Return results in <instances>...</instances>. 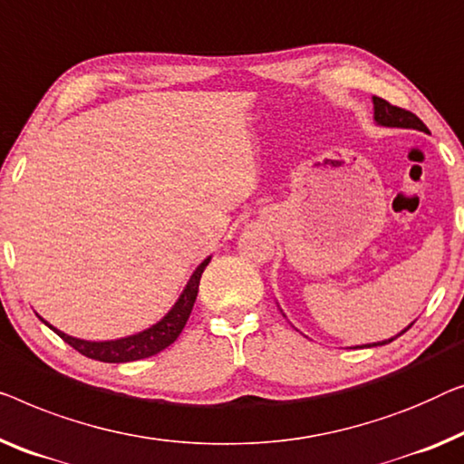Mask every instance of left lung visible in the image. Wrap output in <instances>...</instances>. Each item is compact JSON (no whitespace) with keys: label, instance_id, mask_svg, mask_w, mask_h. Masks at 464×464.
<instances>
[{"label":"left lung","instance_id":"left-lung-1","mask_svg":"<svg viewBox=\"0 0 464 464\" xmlns=\"http://www.w3.org/2000/svg\"><path fill=\"white\" fill-rule=\"evenodd\" d=\"M372 106H374V123L381 125V127H400V130H419V131H425L429 133L427 125L422 123V121L412 115L411 111H404V109H398V106L389 104L387 100H382L379 96H372ZM282 312V310H280ZM285 315V314H282ZM412 326V322L408 324L404 331L395 334V337L392 339H385V341H377V343H366V345H355V347H377V345H387L392 343V341H395L400 337V334H404L408 328Z\"/></svg>","mask_w":464,"mask_h":464}]
</instances>
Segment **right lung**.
I'll return each mask as SVG.
<instances>
[{
    "label": "right lung",
    "mask_w": 464,
    "mask_h": 464,
    "mask_svg": "<svg viewBox=\"0 0 464 464\" xmlns=\"http://www.w3.org/2000/svg\"><path fill=\"white\" fill-rule=\"evenodd\" d=\"M209 261H211V255L200 261L197 270L192 272L190 280L186 282L182 295H179L176 304H173L171 310L167 312L163 318L154 322L152 326L144 328V331L130 334V337L111 339V341H85V339L71 337V334L58 331L56 326H52L48 320L42 318V315H39V320H42L45 326H50L52 331L56 333L60 339L66 341L71 347H75L79 353H83L85 358L109 362V364H121V362H136V360L150 358V355L163 352L165 347H169L173 341L179 337V333L184 331L186 322L190 318L194 301H197L200 276H203L205 267L209 266Z\"/></svg>",
    "instance_id": "1"
}]
</instances>
